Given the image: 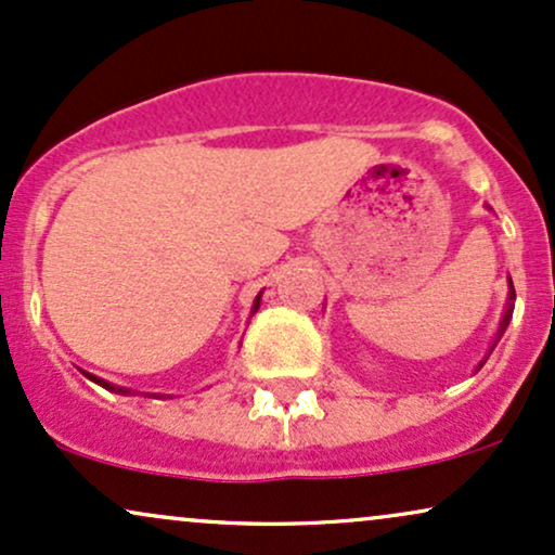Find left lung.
Listing matches in <instances>:
<instances>
[{"label": "left lung", "instance_id": "left-lung-1", "mask_svg": "<svg viewBox=\"0 0 555 555\" xmlns=\"http://www.w3.org/2000/svg\"><path fill=\"white\" fill-rule=\"evenodd\" d=\"M512 300H515V285H512V280H509V304H507V311H504V319H502V324H499V332H496V339H494V345H491V350H494L496 347V341L502 339V334L507 332V326H509V319H512V309H515V304H512ZM491 350H489V354H491ZM483 362H487V358L481 360V365ZM478 365V367H481Z\"/></svg>", "mask_w": 555, "mask_h": 555}]
</instances>
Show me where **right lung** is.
I'll use <instances>...</instances> for the list:
<instances>
[{
	"instance_id": "right-lung-1",
	"label": "right lung",
	"mask_w": 555,
	"mask_h": 555,
	"mask_svg": "<svg viewBox=\"0 0 555 555\" xmlns=\"http://www.w3.org/2000/svg\"><path fill=\"white\" fill-rule=\"evenodd\" d=\"M259 298H262V293H259V296L255 298V309H251V313H255L257 309H259ZM85 373V371H81ZM89 380H94V383H100L102 388H107V391H115V393H122V396H128L131 393V388H122V386H113V383H107V380H102V378H98V375H92V373H85ZM146 396H152V393H146ZM154 399H156V393H154Z\"/></svg>"
}]
</instances>
